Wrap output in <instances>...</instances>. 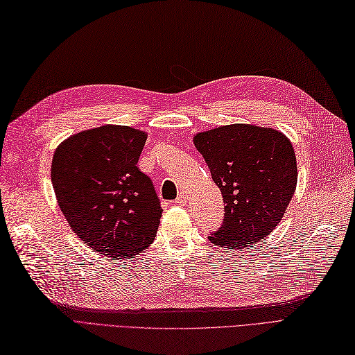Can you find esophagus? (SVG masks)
<instances>
[{"label": "esophagus", "mask_w": 355, "mask_h": 355, "mask_svg": "<svg viewBox=\"0 0 355 355\" xmlns=\"http://www.w3.org/2000/svg\"><path fill=\"white\" fill-rule=\"evenodd\" d=\"M175 203H176V205H179V206H184V205H187V196H185L184 193H180V194L176 197Z\"/></svg>", "instance_id": "1"}]
</instances>
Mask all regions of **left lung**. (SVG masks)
<instances>
[{"label": "left lung", "mask_w": 355, "mask_h": 355, "mask_svg": "<svg viewBox=\"0 0 355 355\" xmlns=\"http://www.w3.org/2000/svg\"><path fill=\"white\" fill-rule=\"evenodd\" d=\"M194 146L226 203L221 227L207 238L235 250L261 243L295 193L297 158L289 138L272 128L235 123L196 134Z\"/></svg>", "instance_id": "1"}]
</instances>
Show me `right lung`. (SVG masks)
Masks as SVG:
<instances>
[{"label":"right lung","instance_id":"obj_1","mask_svg":"<svg viewBox=\"0 0 355 355\" xmlns=\"http://www.w3.org/2000/svg\"><path fill=\"white\" fill-rule=\"evenodd\" d=\"M148 134L105 125L58 146L51 179L60 209L75 235L112 261L148 248L159 226L161 202L137 167Z\"/></svg>","mask_w":355,"mask_h":355}]
</instances>
